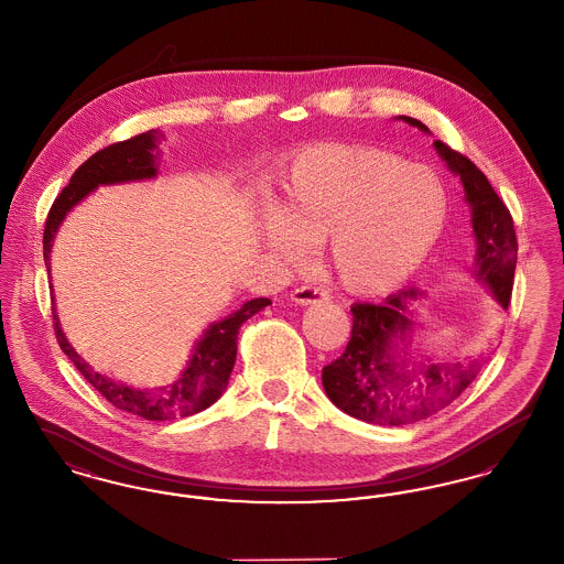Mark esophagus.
<instances>
[{
    "label": "esophagus",
    "mask_w": 564,
    "mask_h": 564,
    "mask_svg": "<svg viewBox=\"0 0 564 564\" xmlns=\"http://www.w3.org/2000/svg\"><path fill=\"white\" fill-rule=\"evenodd\" d=\"M292 300L295 304H315V302H325L329 300V294L322 288H313V285H300L297 290L292 292Z\"/></svg>",
    "instance_id": "esophagus-1"
}]
</instances>
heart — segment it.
<instances>
[{
	"label": "heart",
	"instance_id": "1",
	"mask_svg": "<svg viewBox=\"0 0 564 564\" xmlns=\"http://www.w3.org/2000/svg\"><path fill=\"white\" fill-rule=\"evenodd\" d=\"M446 214L448 192L430 166L376 148L322 145L294 162L267 239L290 260L304 242L327 241L338 281L357 294H380L421 267Z\"/></svg>",
	"mask_w": 564,
	"mask_h": 564
}]
</instances>
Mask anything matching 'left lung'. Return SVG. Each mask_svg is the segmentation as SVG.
<instances>
[{
    "label": "left lung",
    "instance_id": "obj_1",
    "mask_svg": "<svg viewBox=\"0 0 564 564\" xmlns=\"http://www.w3.org/2000/svg\"><path fill=\"white\" fill-rule=\"evenodd\" d=\"M403 120L430 131L421 120L408 116ZM433 145L451 171L460 177L467 203L471 205V226L478 241L476 274L492 290L499 304L508 308L518 258L510 209L467 156L440 139ZM416 295L419 290L408 288L400 294L389 295L382 304L364 302L350 306L349 345L336 361L323 368L322 376L327 398L343 412L372 425H412L455 402L480 372L488 355L467 366L419 364V368L405 370L408 352L403 340L412 325L408 319V304ZM395 356L401 357L402 365L394 364Z\"/></svg>",
    "mask_w": 564,
    "mask_h": 564
}]
</instances>
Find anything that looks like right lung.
I'll return each instance as SVG.
<instances>
[{
  "mask_svg": "<svg viewBox=\"0 0 564 564\" xmlns=\"http://www.w3.org/2000/svg\"><path fill=\"white\" fill-rule=\"evenodd\" d=\"M156 139H159L156 131L134 134L127 141H118L99 150L76 169V173L69 180V186L61 189L46 217V226H44L46 269L51 270L48 267L51 247L63 217L76 203H80L90 189L97 188L99 184H120V182L145 180L156 175L154 154H152V150L156 148ZM269 304V297H256L245 302L237 313L228 315L226 319L212 323L209 329L198 340L182 378H177L171 387H162L156 391H139L122 382H113L106 376L97 375L67 343L56 319V313L53 311L54 336L58 340L61 350L74 361L80 375L111 405H116L118 410L131 412L134 416H141L145 421H166L175 416L196 414L221 398L230 372L235 368L237 338H239L242 323L253 317L256 313H260Z\"/></svg>",
  "mask_w": 564,
  "mask_h": 564,
  "instance_id": "add662e5",
  "label": "right lung"
}]
</instances>
